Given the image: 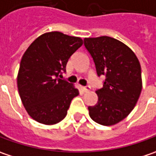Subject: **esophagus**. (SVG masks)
<instances>
[{"instance_id":"esophagus-1","label":"esophagus","mask_w":156,"mask_h":156,"mask_svg":"<svg viewBox=\"0 0 156 156\" xmlns=\"http://www.w3.org/2000/svg\"><path fill=\"white\" fill-rule=\"evenodd\" d=\"M82 90L85 91V92H88V91L91 90V87L90 86H82Z\"/></svg>"}]
</instances>
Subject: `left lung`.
I'll return each instance as SVG.
<instances>
[{
  "label": "left lung",
  "mask_w": 156,
  "mask_h": 156,
  "mask_svg": "<svg viewBox=\"0 0 156 156\" xmlns=\"http://www.w3.org/2000/svg\"><path fill=\"white\" fill-rule=\"evenodd\" d=\"M85 49L95 64L97 75L105 76L98 89V102L88 106L92 120L103 126L117 124L132 112L142 81L139 60L126 44L110 37L85 38Z\"/></svg>",
  "instance_id": "obj_1"
}]
</instances>
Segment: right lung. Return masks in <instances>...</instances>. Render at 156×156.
<instances>
[{
	"label": "right lung",
	"instance_id": "add662e5",
	"mask_svg": "<svg viewBox=\"0 0 156 156\" xmlns=\"http://www.w3.org/2000/svg\"><path fill=\"white\" fill-rule=\"evenodd\" d=\"M83 40L61 32L45 33L23 54L17 76L19 95L26 111L39 123L53 125L64 119L78 90L65 79L66 64Z\"/></svg>",
	"mask_w": 156,
	"mask_h": 156
}]
</instances>
